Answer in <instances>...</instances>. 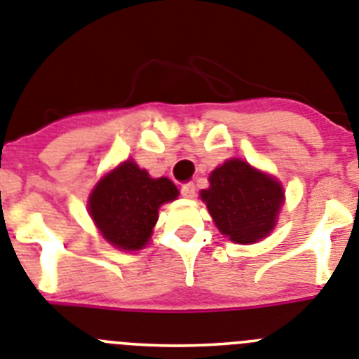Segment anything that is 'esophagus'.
<instances>
[{
    "label": "esophagus",
    "mask_w": 359,
    "mask_h": 359,
    "mask_svg": "<svg viewBox=\"0 0 359 359\" xmlns=\"http://www.w3.org/2000/svg\"><path fill=\"white\" fill-rule=\"evenodd\" d=\"M180 193H182V197L193 198L195 197V184H184L182 188H180Z\"/></svg>",
    "instance_id": "34e87169"
}]
</instances>
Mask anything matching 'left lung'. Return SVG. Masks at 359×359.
Wrapping results in <instances>:
<instances>
[{
	"label": "left lung",
	"mask_w": 359,
	"mask_h": 359,
	"mask_svg": "<svg viewBox=\"0 0 359 359\" xmlns=\"http://www.w3.org/2000/svg\"><path fill=\"white\" fill-rule=\"evenodd\" d=\"M220 233L238 244H253L273 231L282 208L283 189L248 162L231 158L211 173L201 191Z\"/></svg>",
	"instance_id": "1"
}]
</instances>
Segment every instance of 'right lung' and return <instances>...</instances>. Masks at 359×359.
Listing matches in <instances>:
<instances>
[{
	"label": "right lung",
	"mask_w": 359,
	"mask_h": 359,
	"mask_svg": "<svg viewBox=\"0 0 359 359\" xmlns=\"http://www.w3.org/2000/svg\"><path fill=\"white\" fill-rule=\"evenodd\" d=\"M170 179H151L135 162L126 161L101 179L90 195V215L110 244L135 251L148 244L158 208L175 201Z\"/></svg>",
	"instance_id": "add662e5"
}]
</instances>
